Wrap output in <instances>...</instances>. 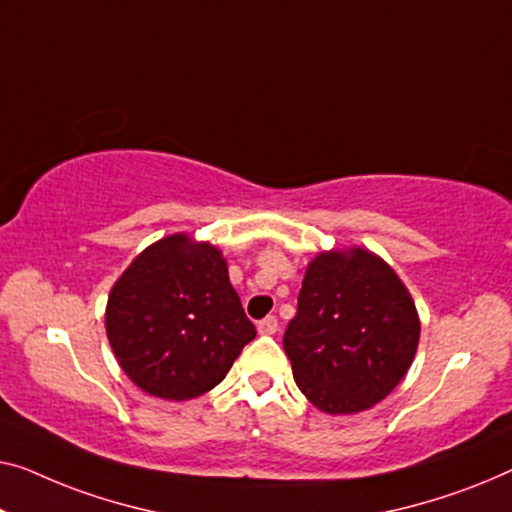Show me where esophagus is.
I'll return each mask as SVG.
<instances>
[{
    "label": "esophagus",
    "instance_id": "esophagus-1",
    "mask_svg": "<svg viewBox=\"0 0 512 512\" xmlns=\"http://www.w3.org/2000/svg\"><path fill=\"white\" fill-rule=\"evenodd\" d=\"M276 329H278V320H276V315H266L264 320H259V322H257V331H259V334H264V336L276 334Z\"/></svg>",
    "mask_w": 512,
    "mask_h": 512
}]
</instances>
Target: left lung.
I'll return each instance as SVG.
<instances>
[{"label": "left lung", "mask_w": 512, "mask_h": 512, "mask_svg": "<svg viewBox=\"0 0 512 512\" xmlns=\"http://www.w3.org/2000/svg\"><path fill=\"white\" fill-rule=\"evenodd\" d=\"M417 341L420 320L399 276L355 248L313 259L283 348L306 399L343 415L383 401L406 376Z\"/></svg>", "instance_id": "left-lung-1"}]
</instances>
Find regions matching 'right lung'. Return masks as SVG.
Wrapping results in <instances>:
<instances>
[{"instance_id":"add662e5","label":"right lung","mask_w":512,"mask_h":512,"mask_svg":"<svg viewBox=\"0 0 512 512\" xmlns=\"http://www.w3.org/2000/svg\"><path fill=\"white\" fill-rule=\"evenodd\" d=\"M106 334L143 392L185 401L222 383L257 331L220 250L174 234L143 250L113 285Z\"/></svg>"}]
</instances>
